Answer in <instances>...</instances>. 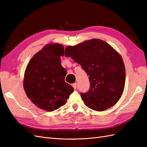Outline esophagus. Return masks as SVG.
<instances>
[{"label": "esophagus", "instance_id": "esophagus-1", "mask_svg": "<svg viewBox=\"0 0 147 147\" xmlns=\"http://www.w3.org/2000/svg\"><path fill=\"white\" fill-rule=\"evenodd\" d=\"M72 86H73V88L75 89H76L77 88V83H73L72 84Z\"/></svg>", "mask_w": 147, "mask_h": 147}]
</instances>
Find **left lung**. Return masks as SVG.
<instances>
[{"label": "left lung", "mask_w": 147, "mask_h": 147, "mask_svg": "<svg viewBox=\"0 0 147 147\" xmlns=\"http://www.w3.org/2000/svg\"><path fill=\"white\" fill-rule=\"evenodd\" d=\"M65 56L80 64L89 76L90 90L80 94L88 107L100 112L119 100L125 84V67L121 56L107 43L87 40L66 47Z\"/></svg>", "instance_id": "8db88e82"}]
</instances>
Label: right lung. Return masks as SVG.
I'll list each match as a JSON object with an SVG mask.
<instances>
[{"label":"right lung","mask_w":147,"mask_h":147,"mask_svg":"<svg viewBox=\"0 0 147 147\" xmlns=\"http://www.w3.org/2000/svg\"><path fill=\"white\" fill-rule=\"evenodd\" d=\"M63 55V45L48 44L33 56L26 67L24 91L40 109L52 112L60 108L74 91L64 80L67 72L60 61Z\"/></svg>","instance_id":"obj_1"}]
</instances>
